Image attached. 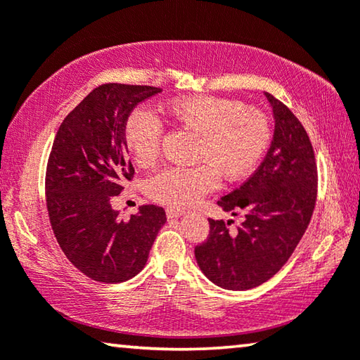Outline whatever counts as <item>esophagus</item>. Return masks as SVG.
Masks as SVG:
<instances>
[{
    "mask_svg": "<svg viewBox=\"0 0 360 360\" xmlns=\"http://www.w3.org/2000/svg\"><path fill=\"white\" fill-rule=\"evenodd\" d=\"M167 211V216L168 217H179V216H182L184 214V210H181V208H173V206H169V208H167L165 210Z\"/></svg>",
    "mask_w": 360,
    "mask_h": 360,
    "instance_id": "34e87169",
    "label": "esophagus"
}]
</instances>
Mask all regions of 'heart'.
Returning <instances> with one entry per match:
<instances>
[{
    "mask_svg": "<svg viewBox=\"0 0 360 360\" xmlns=\"http://www.w3.org/2000/svg\"><path fill=\"white\" fill-rule=\"evenodd\" d=\"M165 112L182 131L197 138L192 168L168 167L146 182L149 197L162 205L188 206L219 184L235 182L257 167L271 141L266 114L241 101L208 95L182 96L167 103ZM163 127L154 115L138 109L125 124V144L141 167L154 163L162 150Z\"/></svg>",
    "mask_w": 360,
    "mask_h": 360,
    "instance_id": "obj_1",
    "label": "heart"
}]
</instances>
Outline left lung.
I'll return each mask as SVG.
<instances>
[{"label": "left lung", "instance_id": "8db88e82", "mask_svg": "<svg viewBox=\"0 0 360 360\" xmlns=\"http://www.w3.org/2000/svg\"><path fill=\"white\" fill-rule=\"evenodd\" d=\"M275 114V135L264 162L246 182L219 200L236 230L210 221V235L195 246L205 276L229 290L257 288L281 270L311 221L318 197V165L307 130L290 109L265 94Z\"/></svg>", "mask_w": 360, "mask_h": 360}]
</instances>
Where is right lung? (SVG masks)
Segmentation results:
<instances>
[{
	"instance_id": "obj_1",
	"label": "right lung",
	"mask_w": 360,
	"mask_h": 360,
	"mask_svg": "<svg viewBox=\"0 0 360 360\" xmlns=\"http://www.w3.org/2000/svg\"><path fill=\"white\" fill-rule=\"evenodd\" d=\"M150 85L103 84L66 115L46 169L49 221L72 265L98 283H122L143 270L167 222L157 205L120 219L111 202L133 179L125 124L139 103L160 94Z\"/></svg>"
}]
</instances>
